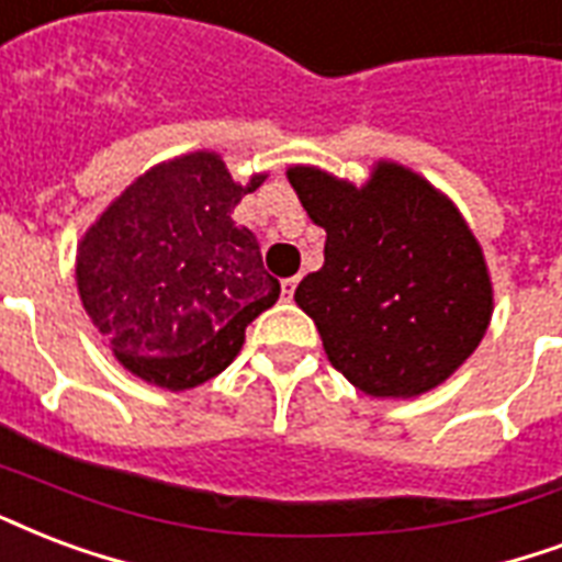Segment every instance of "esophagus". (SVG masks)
<instances>
[{"label": "esophagus", "instance_id": "1", "mask_svg": "<svg viewBox=\"0 0 562 562\" xmlns=\"http://www.w3.org/2000/svg\"><path fill=\"white\" fill-rule=\"evenodd\" d=\"M300 277H289V280H282V297L291 300L294 297V289H297Z\"/></svg>", "mask_w": 562, "mask_h": 562}]
</instances>
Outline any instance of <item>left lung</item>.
Wrapping results in <instances>:
<instances>
[{
    "label": "left lung",
    "mask_w": 562,
    "mask_h": 562,
    "mask_svg": "<svg viewBox=\"0 0 562 562\" xmlns=\"http://www.w3.org/2000/svg\"><path fill=\"white\" fill-rule=\"evenodd\" d=\"M291 188L327 233L324 268L303 277L297 306L336 371L374 397H415L457 371L490 327L481 244L451 200L380 161L366 188L291 167Z\"/></svg>",
    "instance_id": "obj_1"
}]
</instances>
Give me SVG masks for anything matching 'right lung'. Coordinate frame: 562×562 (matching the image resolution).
Instances as JSON below:
<instances>
[{"label": "right lung", "instance_id": "add662e5", "mask_svg": "<svg viewBox=\"0 0 562 562\" xmlns=\"http://www.w3.org/2000/svg\"><path fill=\"white\" fill-rule=\"evenodd\" d=\"M262 182L238 186L214 153H191L144 173L81 238V306L132 374L194 389L233 362L247 324L277 303L280 280L233 221Z\"/></svg>", "mask_w": 562, "mask_h": 562}]
</instances>
